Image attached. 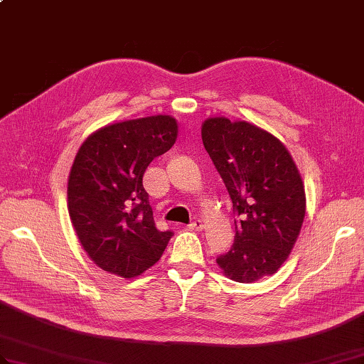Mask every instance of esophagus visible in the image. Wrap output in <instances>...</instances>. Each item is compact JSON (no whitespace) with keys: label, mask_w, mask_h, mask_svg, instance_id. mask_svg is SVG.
I'll list each match as a JSON object with an SVG mask.
<instances>
[{"label":"esophagus","mask_w":364,"mask_h":364,"mask_svg":"<svg viewBox=\"0 0 364 364\" xmlns=\"http://www.w3.org/2000/svg\"><path fill=\"white\" fill-rule=\"evenodd\" d=\"M191 230H194V232H200V230L205 227L203 225V220H200V219H196V220H193V223L188 225Z\"/></svg>","instance_id":"obj_1"}]
</instances>
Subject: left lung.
I'll use <instances>...</instances> for the list:
<instances>
[{"mask_svg":"<svg viewBox=\"0 0 364 364\" xmlns=\"http://www.w3.org/2000/svg\"><path fill=\"white\" fill-rule=\"evenodd\" d=\"M200 132L239 216L233 247L216 259L219 269L236 282L270 277L289 258L306 216L294 159L279 139L244 120L210 117Z\"/></svg>","mask_w":364,"mask_h":364,"instance_id":"8db88e82","label":"left lung"}]
</instances>
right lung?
I'll return each mask as SVG.
<instances>
[{
	"mask_svg": "<svg viewBox=\"0 0 364 364\" xmlns=\"http://www.w3.org/2000/svg\"><path fill=\"white\" fill-rule=\"evenodd\" d=\"M177 128L165 114L117 122L94 131L78 148L68 211L80 244L102 270L136 278L165 252L173 233L156 227L141 181L153 159L174 145Z\"/></svg>",
	"mask_w": 364,
	"mask_h": 364,
	"instance_id": "right-lung-1",
	"label": "right lung"
}]
</instances>
